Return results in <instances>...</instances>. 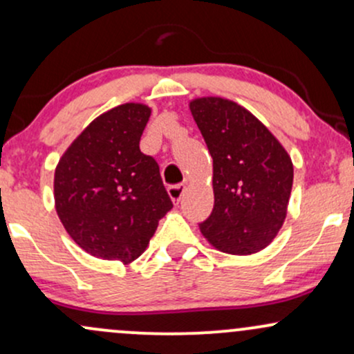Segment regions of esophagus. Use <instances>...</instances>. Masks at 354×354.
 I'll use <instances>...</instances> for the list:
<instances>
[{
	"instance_id": "1",
	"label": "esophagus",
	"mask_w": 354,
	"mask_h": 354,
	"mask_svg": "<svg viewBox=\"0 0 354 354\" xmlns=\"http://www.w3.org/2000/svg\"><path fill=\"white\" fill-rule=\"evenodd\" d=\"M185 189H186L185 185H173V186H169L168 194H169V198H171V200H173V203H176V205H178V203H180L183 193H185Z\"/></svg>"
}]
</instances>
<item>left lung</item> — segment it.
Returning <instances> with one entry per match:
<instances>
[{
    "mask_svg": "<svg viewBox=\"0 0 354 354\" xmlns=\"http://www.w3.org/2000/svg\"><path fill=\"white\" fill-rule=\"evenodd\" d=\"M191 115L213 158L214 208L200 225L209 245L228 254L265 250L281 230L293 188V163L283 145L234 101L203 96Z\"/></svg>",
    "mask_w": 354,
    "mask_h": 354,
    "instance_id": "obj_1",
    "label": "left lung"
}]
</instances>
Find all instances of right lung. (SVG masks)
<instances>
[{"label":"right lung","mask_w":354,"mask_h":354,"mask_svg":"<svg viewBox=\"0 0 354 354\" xmlns=\"http://www.w3.org/2000/svg\"><path fill=\"white\" fill-rule=\"evenodd\" d=\"M151 108L124 103L93 120L59 158L55 206L73 241L95 258L135 261L173 208L160 166L140 149Z\"/></svg>","instance_id":"obj_1"}]
</instances>
